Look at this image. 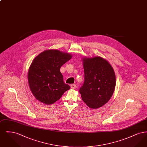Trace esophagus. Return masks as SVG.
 <instances>
[{
	"label": "esophagus",
	"instance_id": "esophagus-1",
	"mask_svg": "<svg viewBox=\"0 0 147 147\" xmlns=\"http://www.w3.org/2000/svg\"><path fill=\"white\" fill-rule=\"evenodd\" d=\"M70 86H71V89H76V87H77L76 85L75 84H71V85H70Z\"/></svg>",
	"mask_w": 147,
	"mask_h": 147
}]
</instances>
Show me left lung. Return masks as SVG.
<instances>
[{
	"label": "left lung",
	"mask_w": 147,
	"mask_h": 147,
	"mask_svg": "<svg viewBox=\"0 0 147 147\" xmlns=\"http://www.w3.org/2000/svg\"><path fill=\"white\" fill-rule=\"evenodd\" d=\"M84 82L79 92L89 107L98 109L106 104L115 90L116 77L112 66L100 57L84 58Z\"/></svg>",
	"instance_id": "obj_1"
}]
</instances>
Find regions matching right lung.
I'll use <instances>...</instances> for the list:
<instances>
[{"instance_id": "right-lung-1", "label": "right lung", "mask_w": 147, "mask_h": 147, "mask_svg": "<svg viewBox=\"0 0 147 147\" xmlns=\"http://www.w3.org/2000/svg\"><path fill=\"white\" fill-rule=\"evenodd\" d=\"M71 58L69 53L50 49L34 59L28 70V82L37 100L47 105L52 104L70 89L63 81L60 68Z\"/></svg>"}]
</instances>
